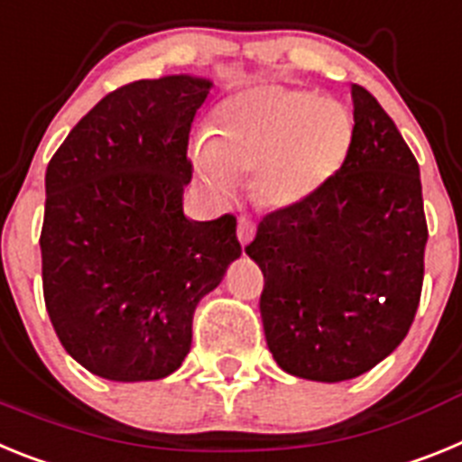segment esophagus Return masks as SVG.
I'll list each match as a JSON object with an SVG mask.
<instances>
[{
  "label": "esophagus",
  "mask_w": 462,
  "mask_h": 462,
  "mask_svg": "<svg viewBox=\"0 0 462 462\" xmlns=\"http://www.w3.org/2000/svg\"><path fill=\"white\" fill-rule=\"evenodd\" d=\"M254 236H255V226L251 223V218L242 216V218L236 220V239H239L242 246H246V244L254 242Z\"/></svg>",
  "instance_id": "34e87169"
}]
</instances>
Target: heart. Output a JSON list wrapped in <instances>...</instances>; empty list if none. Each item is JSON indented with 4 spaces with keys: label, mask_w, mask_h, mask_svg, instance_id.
Segmentation results:
<instances>
[{
    "label": "heart",
    "mask_w": 462,
    "mask_h": 462,
    "mask_svg": "<svg viewBox=\"0 0 462 462\" xmlns=\"http://www.w3.org/2000/svg\"><path fill=\"white\" fill-rule=\"evenodd\" d=\"M353 118L335 99L283 86L239 92L216 111L208 139L195 151L199 179L227 198L254 174L255 202L288 208L307 202L344 164Z\"/></svg>",
    "instance_id": "heart-1"
}]
</instances>
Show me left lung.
<instances>
[{
  "instance_id": "left-lung-1",
  "label": "left lung",
  "mask_w": 462,
  "mask_h": 462,
  "mask_svg": "<svg viewBox=\"0 0 462 462\" xmlns=\"http://www.w3.org/2000/svg\"><path fill=\"white\" fill-rule=\"evenodd\" d=\"M351 97L342 167L307 202L264 216L246 246L276 365L326 383L370 372L407 337L428 242L414 153L370 92L351 86Z\"/></svg>"
}]
</instances>
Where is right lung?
<instances>
[{
    "label": "right lung",
    "instance_id": "obj_1",
    "mask_svg": "<svg viewBox=\"0 0 462 462\" xmlns=\"http://www.w3.org/2000/svg\"><path fill=\"white\" fill-rule=\"evenodd\" d=\"M211 86L188 74L127 83L48 162L43 300L64 351L102 379L179 370L195 307L242 255L235 216L183 214L188 136Z\"/></svg>",
    "mask_w": 462,
    "mask_h": 462
}]
</instances>
